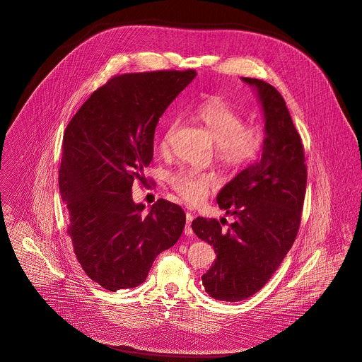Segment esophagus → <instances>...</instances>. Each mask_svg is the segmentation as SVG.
Returning a JSON list of instances; mask_svg holds the SVG:
<instances>
[{"label": "esophagus", "mask_w": 362, "mask_h": 362, "mask_svg": "<svg viewBox=\"0 0 362 362\" xmlns=\"http://www.w3.org/2000/svg\"><path fill=\"white\" fill-rule=\"evenodd\" d=\"M193 219H194V216H193L190 212H187V214H186V227H185V234H186V235H192V234H193V230H192V222H193Z\"/></svg>", "instance_id": "1"}]
</instances>
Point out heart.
<instances>
[{
  "mask_svg": "<svg viewBox=\"0 0 362 362\" xmlns=\"http://www.w3.org/2000/svg\"><path fill=\"white\" fill-rule=\"evenodd\" d=\"M195 119L201 122L216 141L215 154L224 167L243 169L252 164L263 146L262 132L252 125H245L244 117L221 98H209L194 110ZM176 122L168 125L160 139V150L167 151ZM172 189L187 202H201L215 187L212 175L193 169H179L169 175Z\"/></svg>",
  "mask_w": 362,
  "mask_h": 362,
  "instance_id": "obj_1",
  "label": "heart"
}]
</instances>
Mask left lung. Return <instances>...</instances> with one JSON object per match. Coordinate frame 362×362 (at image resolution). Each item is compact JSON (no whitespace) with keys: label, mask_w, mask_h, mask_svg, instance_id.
<instances>
[{"label":"left lung","mask_w":362,"mask_h":362,"mask_svg":"<svg viewBox=\"0 0 362 362\" xmlns=\"http://www.w3.org/2000/svg\"><path fill=\"white\" fill-rule=\"evenodd\" d=\"M241 80L262 105V156L216 197L221 209L234 218L227 230L216 219L192 223L195 235L216 253L202 285L211 298L223 302L248 299L272 279L298 235L306 194L305 150L284 98L270 83Z\"/></svg>","instance_id":"1"}]
</instances>
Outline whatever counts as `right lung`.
I'll return each instance as SVG.
<instances>
[{
  "label": "right lung",
  "instance_id": "add662e5",
  "mask_svg": "<svg viewBox=\"0 0 362 362\" xmlns=\"http://www.w3.org/2000/svg\"><path fill=\"white\" fill-rule=\"evenodd\" d=\"M195 76L194 70L115 76L66 128L59 190L67 233L85 274L107 291L144 282L156 257L185 228L179 205L161 198L144 212L132 199V185L153 160L160 117Z\"/></svg>",
  "mask_w": 362,
  "mask_h": 362
}]
</instances>
